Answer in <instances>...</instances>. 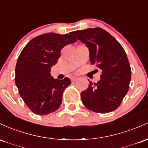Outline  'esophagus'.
<instances>
[{"label":"esophagus","instance_id":"34e87169","mask_svg":"<svg viewBox=\"0 0 148 148\" xmlns=\"http://www.w3.org/2000/svg\"><path fill=\"white\" fill-rule=\"evenodd\" d=\"M77 79H78V77H71V80H72V82H75V81L77 80Z\"/></svg>","mask_w":148,"mask_h":148}]
</instances>
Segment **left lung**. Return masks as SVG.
Segmentation results:
<instances>
[{
    "instance_id": "obj_1",
    "label": "left lung",
    "mask_w": 148,
    "mask_h": 148,
    "mask_svg": "<svg viewBox=\"0 0 148 148\" xmlns=\"http://www.w3.org/2000/svg\"><path fill=\"white\" fill-rule=\"evenodd\" d=\"M89 49L91 64L101 70L100 80L89 82L81 92L84 106L99 113L112 112L119 107L129 90L132 77L125 51L113 36L101 28L72 32Z\"/></svg>"
}]
</instances>
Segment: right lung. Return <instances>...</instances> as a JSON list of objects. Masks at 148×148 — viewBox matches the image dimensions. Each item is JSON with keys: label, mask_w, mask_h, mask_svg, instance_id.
<instances>
[{"label": "right lung", "mask_w": 148, "mask_h": 148, "mask_svg": "<svg viewBox=\"0 0 148 148\" xmlns=\"http://www.w3.org/2000/svg\"><path fill=\"white\" fill-rule=\"evenodd\" d=\"M76 41L71 34L47 33L33 38L19 54L15 84L23 101L35 114H47L61 106L63 92L71 79H54L51 68L57 63L61 49Z\"/></svg>", "instance_id": "right-lung-1"}]
</instances>
